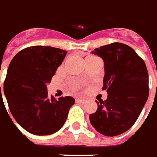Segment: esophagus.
<instances>
[{
	"mask_svg": "<svg viewBox=\"0 0 157 157\" xmlns=\"http://www.w3.org/2000/svg\"><path fill=\"white\" fill-rule=\"evenodd\" d=\"M76 101L77 102H79V103H84V102L86 101L84 99H81V98H77L76 99Z\"/></svg>",
	"mask_w": 157,
	"mask_h": 157,
	"instance_id": "obj_1",
	"label": "esophagus"
}]
</instances>
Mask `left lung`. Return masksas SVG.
I'll return each mask as SVG.
<instances>
[{
	"mask_svg": "<svg viewBox=\"0 0 157 157\" xmlns=\"http://www.w3.org/2000/svg\"><path fill=\"white\" fill-rule=\"evenodd\" d=\"M104 61L105 101L97 102V111L90 115L92 126L105 136L123 134L134 124L149 96V75L144 60L134 49L112 43L91 52Z\"/></svg>",
	"mask_w": 157,
	"mask_h": 157,
	"instance_id": "8db88e82",
	"label": "left lung"
}]
</instances>
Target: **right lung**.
<instances>
[{
	"mask_svg": "<svg viewBox=\"0 0 157 157\" xmlns=\"http://www.w3.org/2000/svg\"><path fill=\"white\" fill-rule=\"evenodd\" d=\"M67 52L52 46L34 45L22 50L10 63L4 94L17 123L30 134L49 135L57 132L75 102L71 96L58 100L49 97L46 87Z\"/></svg>",
	"mask_w": 157,
	"mask_h": 157,
	"instance_id": "add662e5",
	"label": "right lung"
}]
</instances>
